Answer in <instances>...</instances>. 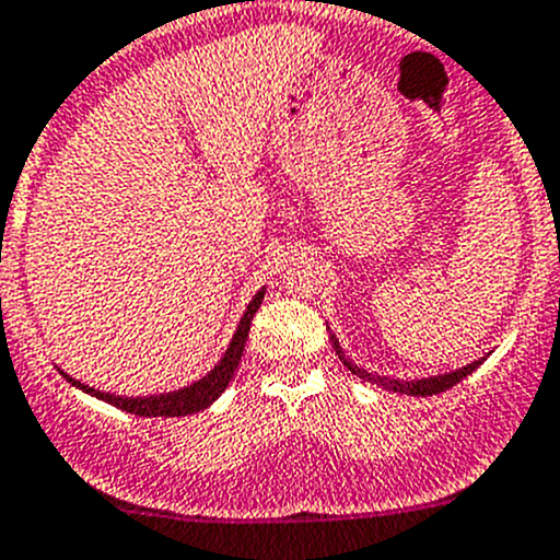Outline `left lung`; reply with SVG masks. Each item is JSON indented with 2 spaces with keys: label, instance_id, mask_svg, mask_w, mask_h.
Returning a JSON list of instances; mask_svg holds the SVG:
<instances>
[{
  "label": "left lung",
  "instance_id": "1",
  "mask_svg": "<svg viewBox=\"0 0 560 560\" xmlns=\"http://www.w3.org/2000/svg\"><path fill=\"white\" fill-rule=\"evenodd\" d=\"M331 342H335V349L337 354H340V360L346 362V368H349L351 374H357L360 380L365 382H374V385H382L387 387V390L393 393H405V396H435V393H443V390H450L452 385H457L460 380H466L471 371H475L477 365H480V360L471 362V365L460 368V371H452V374H443V376H430V380H412V382H399V380H387V376H374V374H368V371H362V368H357L354 362H349L346 357H342L340 351V342L331 337Z\"/></svg>",
  "mask_w": 560,
  "mask_h": 560
}]
</instances>
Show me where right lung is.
I'll return each mask as SVG.
<instances>
[{
    "label": "right lung",
    "mask_w": 560,
    "mask_h": 560,
    "mask_svg": "<svg viewBox=\"0 0 560 560\" xmlns=\"http://www.w3.org/2000/svg\"><path fill=\"white\" fill-rule=\"evenodd\" d=\"M261 299H265V290L256 292V299L250 301L248 310H245L243 320H240V326H236V335H234V340H231V346H229V351H225L223 360L214 365V371H211V374H206L203 380H198L195 385H189V387H180V390H175V393H161V396H139V399H128V396H114V393H103V390H94V387H89V385H80L78 380H72V376H67V374L63 376H67L72 385H78L80 390L92 393V396H97V399L108 401V405L119 407V410H125V412H133V416L175 418V416H189V412H198V410H203V407H209L211 401L218 399L220 393L229 387L236 365H240V360H243L245 340H248V331H250V320H254Z\"/></svg>",
    "instance_id": "add662e5"
}]
</instances>
